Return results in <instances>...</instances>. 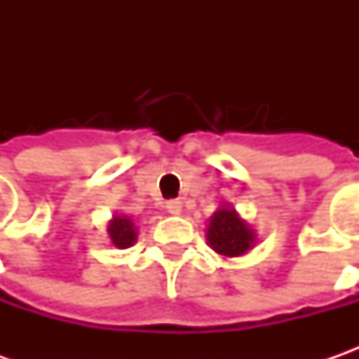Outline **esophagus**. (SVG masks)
Returning a JSON list of instances; mask_svg holds the SVG:
<instances>
[{"mask_svg": "<svg viewBox=\"0 0 359 359\" xmlns=\"http://www.w3.org/2000/svg\"><path fill=\"white\" fill-rule=\"evenodd\" d=\"M165 210L172 215H180L182 214V210H184V205H182V201L180 200H170L165 201Z\"/></svg>", "mask_w": 359, "mask_h": 359, "instance_id": "1", "label": "esophagus"}]
</instances>
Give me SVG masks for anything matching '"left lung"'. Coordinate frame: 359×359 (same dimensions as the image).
Returning <instances> with one entry per match:
<instances>
[{"label": "left lung", "mask_w": 359, "mask_h": 359, "mask_svg": "<svg viewBox=\"0 0 359 359\" xmlns=\"http://www.w3.org/2000/svg\"><path fill=\"white\" fill-rule=\"evenodd\" d=\"M205 240L217 255L240 257V255L248 254L257 243V233L252 228V224H248L236 212V208L231 203H224L208 219Z\"/></svg>", "instance_id": "left-lung-1"}]
</instances>
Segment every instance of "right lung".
Masks as SVG:
<instances>
[{
	"mask_svg": "<svg viewBox=\"0 0 359 359\" xmlns=\"http://www.w3.org/2000/svg\"><path fill=\"white\" fill-rule=\"evenodd\" d=\"M107 236L111 245H116L118 250H126L131 248L137 241V228L135 222L131 219L130 215H114L107 222Z\"/></svg>",
	"mask_w": 359,
	"mask_h": 359,
	"instance_id": "1",
	"label": "right lung"
}]
</instances>
